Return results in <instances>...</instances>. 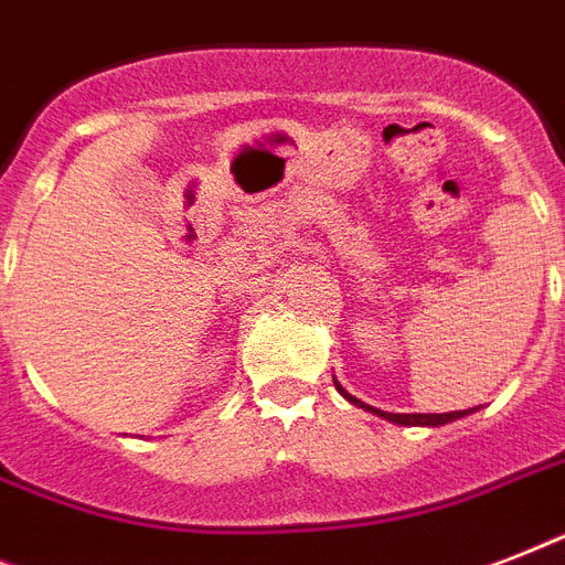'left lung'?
I'll list each match as a JSON object with an SVG mask.
<instances>
[{
	"mask_svg": "<svg viewBox=\"0 0 565 565\" xmlns=\"http://www.w3.org/2000/svg\"><path fill=\"white\" fill-rule=\"evenodd\" d=\"M334 386L340 390V395L343 398H349L352 404H358V407H363V411H372L375 416H384L386 422H395V425H428V428H439V425H446V422H455L460 419V416H469L472 411H451V413H386V411H375V407H370V404H363L361 398H354L352 393H345L343 384L334 377Z\"/></svg>",
	"mask_w": 565,
	"mask_h": 565,
	"instance_id": "8db88e82",
	"label": "left lung"
}]
</instances>
